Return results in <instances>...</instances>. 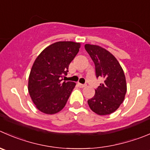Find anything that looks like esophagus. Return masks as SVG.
Instances as JSON below:
<instances>
[{
    "label": "esophagus",
    "mask_w": 150,
    "mask_h": 150,
    "mask_svg": "<svg viewBox=\"0 0 150 150\" xmlns=\"http://www.w3.org/2000/svg\"><path fill=\"white\" fill-rule=\"evenodd\" d=\"M78 86H79L81 88H83V87H86V84H82V83H78Z\"/></svg>",
    "instance_id": "34e87169"
}]
</instances>
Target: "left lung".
Returning <instances> with one entry per match:
<instances>
[{"label": "left lung", "instance_id": "8db88e82", "mask_svg": "<svg viewBox=\"0 0 150 150\" xmlns=\"http://www.w3.org/2000/svg\"><path fill=\"white\" fill-rule=\"evenodd\" d=\"M85 49L94 63L96 77L103 80L88 104L98 115H108L117 110L124 101L127 91L124 71L117 59L105 49L89 44L85 45Z\"/></svg>", "mask_w": 150, "mask_h": 150}]
</instances>
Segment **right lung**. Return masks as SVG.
Returning a JSON list of instances; mask_svg holds the SVG:
<instances>
[{"label":"right lung","instance_id":"right-lung-1","mask_svg":"<svg viewBox=\"0 0 150 150\" xmlns=\"http://www.w3.org/2000/svg\"><path fill=\"white\" fill-rule=\"evenodd\" d=\"M80 43L58 42L46 47L35 60L28 78V92L42 113L54 114L63 109L75 86L64 81L68 68L78 54Z\"/></svg>","mask_w":150,"mask_h":150}]
</instances>
